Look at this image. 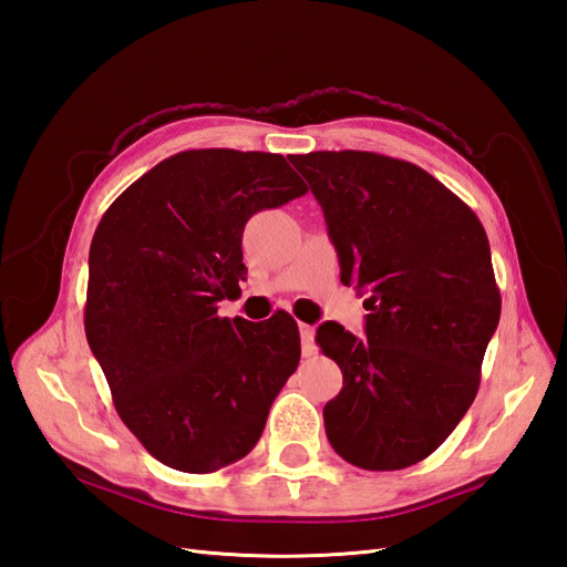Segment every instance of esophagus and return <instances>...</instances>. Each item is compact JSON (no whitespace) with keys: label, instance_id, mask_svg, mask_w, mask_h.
Listing matches in <instances>:
<instances>
[{"label":"esophagus","instance_id":"1","mask_svg":"<svg viewBox=\"0 0 567 567\" xmlns=\"http://www.w3.org/2000/svg\"><path fill=\"white\" fill-rule=\"evenodd\" d=\"M300 340H302V354H315V326L300 323Z\"/></svg>","mask_w":567,"mask_h":567}]
</instances>
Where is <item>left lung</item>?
Wrapping results in <instances>:
<instances>
[{
  "mask_svg": "<svg viewBox=\"0 0 567 567\" xmlns=\"http://www.w3.org/2000/svg\"><path fill=\"white\" fill-rule=\"evenodd\" d=\"M319 200L340 281L369 298L364 338L321 323L317 346L342 371L323 406L331 447L364 471L431 456L473 404L502 315L487 234L414 163L369 151L290 158Z\"/></svg>",
  "mask_w": 567,
  "mask_h": 567,
  "instance_id": "obj_1",
  "label": "left lung"
}]
</instances>
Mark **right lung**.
<instances>
[{
	"instance_id": "add662e5",
	"label": "right lung",
	"mask_w": 567,
	"mask_h": 567,
	"mask_svg": "<svg viewBox=\"0 0 567 567\" xmlns=\"http://www.w3.org/2000/svg\"><path fill=\"white\" fill-rule=\"evenodd\" d=\"M307 192L279 153L200 148L115 198L90 248L84 333L120 419L151 456L213 473L260 440L300 362L290 315L217 317L246 279V221Z\"/></svg>"
}]
</instances>
